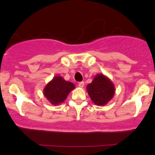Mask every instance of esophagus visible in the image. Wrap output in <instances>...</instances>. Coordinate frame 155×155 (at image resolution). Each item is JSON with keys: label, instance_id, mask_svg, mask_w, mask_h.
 Returning <instances> with one entry per match:
<instances>
[{"label": "esophagus", "instance_id": "1", "mask_svg": "<svg viewBox=\"0 0 155 155\" xmlns=\"http://www.w3.org/2000/svg\"><path fill=\"white\" fill-rule=\"evenodd\" d=\"M84 86V81H81V82L79 83V87L80 88H83Z\"/></svg>", "mask_w": 155, "mask_h": 155}]
</instances>
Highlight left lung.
Wrapping results in <instances>:
<instances>
[{
	"mask_svg": "<svg viewBox=\"0 0 155 155\" xmlns=\"http://www.w3.org/2000/svg\"><path fill=\"white\" fill-rule=\"evenodd\" d=\"M115 87L111 80L103 74H97L87 86V91L92 102L97 106H105L113 98Z\"/></svg>",
	"mask_w": 155,
	"mask_h": 155,
	"instance_id": "obj_1",
	"label": "left lung"
}]
</instances>
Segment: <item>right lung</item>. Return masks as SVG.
Instances as JSON below:
<instances>
[{"instance_id":"obj_1","label":"right lung","mask_w":155,"mask_h":155,"mask_svg":"<svg viewBox=\"0 0 155 155\" xmlns=\"http://www.w3.org/2000/svg\"><path fill=\"white\" fill-rule=\"evenodd\" d=\"M74 89H75V85L72 82L65 81L62 76H56L47 83L44 88L43 93L51 104L58 106L65 101Z\"/></svg>"}]
</instances>
